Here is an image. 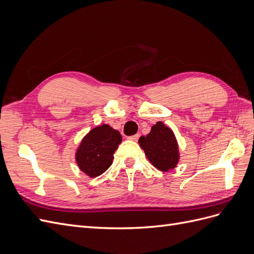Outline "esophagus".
I'll return each mask as SVG.
<instances>
[{
    "label": "esophagus",
    "mask_w": 254,
    "mask_h": 254,
    "mask_svg": "<svg viewBox=\"0 0 254 254\" xmlns=\"http://www.w3.org/2000/svg\"><path fill=\"white\" fill-rule=\"evenodd\" d=\"M139 137H140V134L137 133V134H134V135H131V136H129L128 139L129 140H131V141H134V142H136L137 140H139Z\"/></svg>",
    "instance_id": "34e87169"
}]
</instances>
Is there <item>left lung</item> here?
Instances as JSON below:
<instances>
[{
  "label": "left lung",
  "instance_id": "1",
  "mask_svg": "<svg viewBox=\"0 0 254 254\" xmlns=\"http://www.w3.org/2000/svg\"><path fill=\"white\" fill-rule=\"evenodd\" d=\"M139 144L150 163L161 172L173 170L179 162L178 142L173 130L162 122H157L147 135H142Z\"/></svg>",
  "mask_w": 254,
  "mask_h": 254
}]
</instances>
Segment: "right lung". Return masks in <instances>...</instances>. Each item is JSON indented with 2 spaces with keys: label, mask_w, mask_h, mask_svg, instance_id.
Returning a JSON list of instances; mask_svg holds the SVG:
<instances>
[{
  "label": "right lung",
  "mask_w": 254,
  "mask_h": 254,
  "mask_svg": "<svg viewBox=\"0 0 254 254\" xmlns=\"http://www.w3.org/2000/svg\"><path fill=\"white\" fill-rule=\"evenodd\" d=\"M121 142V133L107 124L90 130L76 151L75 159L79 170L91 178L101 176L111 166L113 153Z\"/></svg>",
  "instance_id": "add662e5"
}]
</instances>
